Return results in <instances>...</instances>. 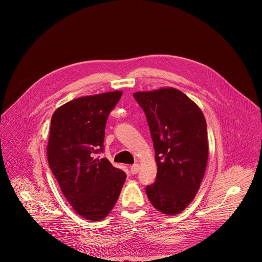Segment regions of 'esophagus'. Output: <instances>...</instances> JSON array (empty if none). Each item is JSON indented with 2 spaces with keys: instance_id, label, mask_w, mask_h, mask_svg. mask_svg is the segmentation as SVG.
<instances>
[{
  "instance_id": "esophagus-1",
  "label": "esophagus",
  "mask_w": 262,
  "mask_h": 262,
  "mask_svg": "<svg viewBox=\"0 0 262 262\" xmlns=\"http://www.w3.org/2000/svg\"><path fill=\"white\" fill-rule=\"evenodd\" d=\"M139 170H140L139 164H134L133 166H130V172H132L133 174H137V173L139 172Z\"/></svg>"
}]
</instances>
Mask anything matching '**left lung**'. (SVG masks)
Listing matches in <instances>:
<instances>
[{
  "label": "left lung",
  "instance_id": "left-lung-1",
  "mask_svg": "<svg viewBox=\"0 0 262 262\" xmlns=\"http://www.w3.org/2000/svg\"><path fill=\"white\" fill-rule=\"evenodd\" d=\"M134 97L146 115L158 165L155 183L146 186L147 197L165 214L180 213L195 198L206 169L204 115L174 88L136 92Z\"/></svg>",
  "mask_w": 262,
  "mask_h": 262
}]
</instances>
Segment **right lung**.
Instances as JSON below:
<instances>
[{"instance_id":"right-lung-1","label":"right lung","mask_w":262,"mask_h":262,"mask_svg":"<svg viewBox=\"0 0 262 262\" xmlns=\"http://www.w3.org/2000/svg\"><path fill=\"white\" fill-rule=\"evenodd\" d=\"M121 91L73 99L53 114L48 161L66 200L81 216L104 219L116 204L126 174L99 159L110 112Z\"/></svg>"}]
</instances>
